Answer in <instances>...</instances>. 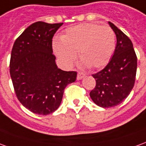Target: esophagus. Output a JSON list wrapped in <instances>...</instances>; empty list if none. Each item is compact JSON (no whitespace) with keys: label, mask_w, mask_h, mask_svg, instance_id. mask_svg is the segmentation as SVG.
<instances>
[{"label":"esophagus","mask_w":146,"mask_h":146,"mask_svg":"<svg viewBox=\"0 0 146 146\" xmlns=\"http://www.w3.org/2000/svg\"><path fill=\"white\" fill-rule=\"evenodd\" d=\"M85 76L84 73H82V72H78V75H77V79L78 80H80L82 78H83Z\"/></svg>","instance_id":"esophagus-1"}]
</instances>
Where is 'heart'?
I'll return each instance as SVG.
<instances>
[{
    "label": "heart",
    "instance_id": "heart-1",
    "mask_svg": "<svg viewBox=\"0 0 146 146\" xmlns=\"http://www.w3.org/2000/svg\"><path fill=\"white\" fill-rule=\"evenodd\" d=\"M115 48L114 31L108 26L83 23L66 30L60 41H54L53 49L65 66H71L76 52L82 64L100 68L108 64Z\"/></svg>",
    "mask_w": 146,
    "mask_h": 146
}]
</instances>
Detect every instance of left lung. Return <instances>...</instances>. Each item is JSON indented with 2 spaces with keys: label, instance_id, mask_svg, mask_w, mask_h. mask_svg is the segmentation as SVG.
Instances as JSON below:
<instances>
[{
  "label": "left lung",
  "instance_id": "8db88e82",
  "mask_svg": "<svg viewBox=\"0 0 146 146\" xmlns=\"http://www.w3.org/2000/svg\"><path fill=\"white\" fill-rule=\"evenodd\" d=\"M108 24L116 36V47L106 67L92 75L96 86L90 93L93 101L102 108L114 107L127 98L134 87L137 71V56L131 39L112 23Z\"/></svg>",
  "mask_w": 146,
  "mask_h": 146
}]
</instances>
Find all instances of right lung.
<instances>
[{
	"instance_id": "add662e5",
	"label": "right lung",
	"mask_w": 146,
	"mask_h": 146,
	"mask_svg": "<svg viewBox=\"0 0 146 146\" xmlns=\"http://www.w3.org/2000/svg\"><path fill=\"white\" fill-rule=\"evenodd\" d=\"M60 23L36 22L16 38L10 59V75L18 100L38 115L54 112L65 87L76 79V71L57 68L52 54V38Z\"/></svg>"
}]
</instances>
